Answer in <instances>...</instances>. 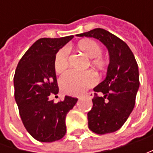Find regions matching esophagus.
<instances>
[{"label":"esophagus","instance_id":"34e87169","mask_svg":"<svg viewBox=\"0 0 153 153\" xmlns=\"http://www.w3.org/2000/svg\"><path fill=\"white\" fill-rule=\"evenodd\" d=\"M94 92H89V93H88V94H84V96H88V97H89L90 99H92V98L94 97Z\"/></svg>","mask_w":153,"mask_h":153}]
</instances>
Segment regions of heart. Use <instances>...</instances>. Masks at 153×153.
<instances>
[{
	"label": "heart",
	"mask_w": 153,
	"mask_h": 153,
	"mask_svg": "<svg viewBox=\"0 0 153 153\" xmlns=\"http://www.w3.org/2000/svg\"><path fill=\"white\" fill-rule=\"evenodd\" d=\"M78 48L86 55L92 59V65L96 67L101 68L105 65V61L100 57L101 55L102 49L97 42L91 39H85L78 43ZM69 53L70 49L65 47L57 53L54 59V69L57 73H61L69 64ZM98 81V76L93 71H77L75 70H70L64 73L59 78V85L62 91L65 94L76 95L82 94L88 88L94 86Z\"/></svg>",
	"instance_id": "obj_1"
}]
</instances>
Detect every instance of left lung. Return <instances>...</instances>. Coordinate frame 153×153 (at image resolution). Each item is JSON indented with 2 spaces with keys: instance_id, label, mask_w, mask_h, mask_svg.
Listing matches in <instances>:
<instances>
[{
  "instance_id": "1",
  "label": "left lung",
  "mask_w": 153,
  "mask_h": 153,
  "mask_svg": "<svg viewBox=\"0 0 153 153\" xmlns=\"http://www.w3.org/2000/svg\"><path fill=\"white\" fill-rule=\"evenodd\" d=\"M76 36L98 39L108 50L106 76L94 88L93 108L88 113V120L93 132H115L124 124L134 107L140 87L137 62L123 41L104 29H94Z\"/></svg>"
}]
</instances>
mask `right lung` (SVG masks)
<instances>
[{"label": "right lung", "mask_w": 153, "mask_h": 153, "mask_svg": "<svg viewBox=\"0 0 153 153\" xmlns=\"http://www.w3.org/2000/svg\"><path fill=\"white\" fill-rule=\"evenodd\" d=\"M72 38L39 39L22 57L15 71L14 96L21 120L29 134L41 142H53L65 136L66 115L77 101L71 96L58 103L48 99L50 94L59 93L56 54Z\"/></svg>", "instance_id": "1"}]
</instances>
